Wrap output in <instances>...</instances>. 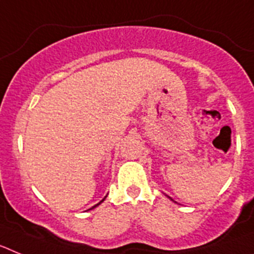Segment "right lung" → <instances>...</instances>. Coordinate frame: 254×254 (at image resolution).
<instances>
[{
  "instance_id": "add662e5",
  "label": "right lung",
  "mask_w": 254,
  "mask_h": 254,
  "mask_svg": "<svg viewBox=\"0 0 254 254\" xmlns=\"http://www.w3.org/2000/svg\"><path fill=\"white\" fill-rule=\"evenodd\" d=\"M104 199H105V197H104V198H103V199H102V201H100V202H99V203H98V205H95V206H94V207H96V206H99V205H100V203H102V202H103V201H104ZM94 207H91V208H94Z\"/></svg>"
}]
</instances>
